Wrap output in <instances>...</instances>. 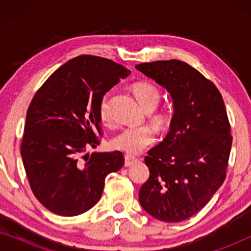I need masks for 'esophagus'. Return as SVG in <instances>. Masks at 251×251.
<instances>
[{"instance_id": "obj_1", "label": "esophagus", "mask_w": 251, "mask_h": 251, "mask_svg": "<svg viewBox=\"0 0 251 251\" xmlns=\"http://www.w3.org/2000/svg\"><path fill=\"white\" fill-rule=\"evenodd\" d=\"M138 159H137V157H135V156H132V155H128V154H126V155H125V166L126 167H130V166H132V164H135L136 162H138Z\"/></svg>"}]
</instances>
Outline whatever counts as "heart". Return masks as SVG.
Returning <instances> with one entry per match:
<instances>
[{
  "mask_svg": "<svg viewBox=\"0 0 251 251\" xmlns=\"http://www.w3.org/2000/svg\"><path fill=\"white\" fill-rule=\"evenodd\" d=\"M133 94L147 111H152L155 108L161 99L160 91L149 82H137L133 84ZM99 118L104 123L111 122L107 95L101 98L100 105H99ZM160 119L161 116H157V120ZM155 129L151 126H126L113 138L112 146L115 150L135 155L152 145L155 140Z\"/></svg>",
  "mask_w": 251,
  "mask_h": 251,
  "instance_id": "obj_1",
  "label": "heart"
}]
</instances>
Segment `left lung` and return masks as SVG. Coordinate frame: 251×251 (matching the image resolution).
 <instances>
[{
    "label": "left lung",
    "mask_w": 251,
    "mask_h": 251,
    "mask_svg": "<svg viewBox=\"0 0 251 251\" xmlns=\"http://www.w3.org/2000/svg\"><path fill=\"white\" fill-rule=\"evenodd\" d=\"M169 92L170 130L149 151L150 177L139 202L154 218L186 221L210 201L226 178L231 126L217 87L184 61L157 60L136 66Z\"/></svg>",
    "instance_id": "left-lung-1"
}]
</instances>
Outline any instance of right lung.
Here are the masks:
<instances>
[{"mask_svg":"<svg viewBox=\"0 0 251 251\" xmlns=\"http://www.w3.org/2000/svg\"><path fill=\"white\" fill-rule=\"evenodd\" d=\"M131 73L106 58L83 54L49 76L27 109L22 157L34 195L53 214L77 216L100 200L105 178L125 164L119 151L84 154L99 145V105Z\"/></svg>","mask_w":251,"mask_h":251,"instance_id":"add662e5","label":"right lung"}]
</instances>
